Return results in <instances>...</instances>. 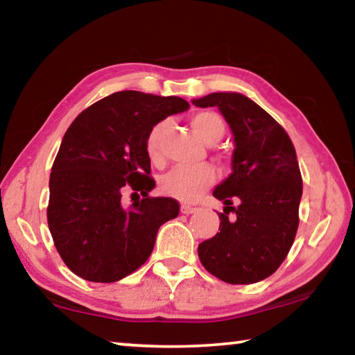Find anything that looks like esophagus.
Returning <instances> with one entry per match:
<instances>
[{
	"label": "esophagus",
	"instance_id": "1",
	"mask_svg": "<svg viewBox=\"0 0 355 355\" xmlns=\"http://www.w3.org/2000/svg\"><path fill=\"white\" fill-rule=\"evenodd\" d=\"M180 209H182V213H183V214H191V213H194V211H196V208H194V207L186 205V203H184V205H182V208H180Z\"/></svg>",
	"mask_w": 355,
	"mask_h": 355
}]
</instances>
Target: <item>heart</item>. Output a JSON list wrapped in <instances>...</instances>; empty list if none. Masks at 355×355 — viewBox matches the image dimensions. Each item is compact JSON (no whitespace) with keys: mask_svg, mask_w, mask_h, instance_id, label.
<instances>
[{"mask_svg":"<svg viewBox=\"0 0 355 355\" xmlns=\"http://www.w3.org/2000/svg\"><path fill=\"white\" fill-rule=\"evenodd\" d=\"M191 127L207 144L220 141L225 135V122L218 112L200 111L191 117ZM167 123L158 122L148 130L146 137V153L152 163L163 161V137ZM216 180V171L207 163L192 167H175L159 180V191L164 196L175 197L183 202H192Z\"/></svg>","mask_w":355,"mask_h":355,"instance_id":"b5f03b06","label":"heart"}]
</instances>
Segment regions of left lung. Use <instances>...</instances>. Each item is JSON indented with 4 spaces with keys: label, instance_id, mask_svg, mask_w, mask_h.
Here are the masks:
<instances>
[{
    "label": "left lung",
    "instance_id": "8db88e82",
    "mask_svg": "<svg viewBox=\"0 0 355 355\" xmlns=\"http://www.w3.org/2000/svg\"><path fill=\"white\" fill-rule=\"evenodd\" d=\"M192 103L219 107L235 136L233 172L213 192L225 203L219 232L199 244V258L222 282L255 284L277 271L296 238L302 197L296 150L277 120L245 95L216 92ZM235 200L240 205L232 207Z\"/></svg>",
    "mask_w": 355,
    "mask_h": 355
}]
</instances>
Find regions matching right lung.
Wrapping results in <instances>:
<instances>
[{"instance_id":"obj_1","label":"right lung","mask_w":355,"mask_h":355,"mask_svg":"<svg viewBox=\"0 0 355 355\" xmlns=\"http://www.w3.org/2000/svg\"><path fill=\"white\" fill-rule=\"evenodd\" d=\"M188 107L180 97L122 91L89 106L65 131L51 167L46 219L59 255L78 277L100 284L127 277L147 261L159 227L178 216L175 199L148 196L155 180L146 137L155 123ZM125 190L144 197L125 209Z\"/></svg>"}]
</instances>
